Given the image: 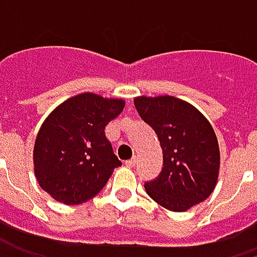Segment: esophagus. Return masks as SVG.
<instances>
[{"label":"esophagus","mask_w":257,"mask_h":257,"mask_svg":"<svg viewBox=\"0 0 257 257\" xmlns=\"http://www.w3.org/2000/svg\"><path fill=\"white\" fill-rule=\"evenodd\" d=\"M135 162H137V159H135V158H132V159H129V161H126L125 164H126L128 167H134V165H135Z\"/></svg>","instance_id":"1"}]
</instances>
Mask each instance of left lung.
<instances>
[{
  "mask_svg": "<svg viewBox=\"0 0 257 257\" xmlns=\"http://www.w3.org/2000/svg\"><path fill=\"white\" fill-rule=\"evenodd\" d=\"M140 117L156 132L164 167L144 184L149 196L171 211H186L205 201L216 187L220 167L217 137L192 104L170 96L134 99Z\"/></svg>",
  "mask_w": 257,
  "mask_h": 257,
  "instance_id": "8db88e82",
  "label": "left lung"
}]
</instances>
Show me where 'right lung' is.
I'll return each mask as SVG.
<instances>
[{"instance_id": "obj_1", "label": "right lung", "mask_w": 257, "mask_h": 257, "mask_svg": "<svg viewBox=\"0 0 257 257\" xmlns=\"http://www.w3.org/2000/svg\"><path fill=\"white\" fill-rule=\"evenodd\" d=\"M123 107V99L84 92L47 116L34 144V173L44 192L77 205L102 190L113 170L122 165L104 131Z\"/></svg>"}]
</instances>
